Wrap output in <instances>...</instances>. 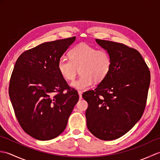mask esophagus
<instances>
[{
    "instance_id": "1",
    "label": "esophagus",
    "mask_w": 160,
    "mask_h": 160,
    "mask_svg": "<svg viewBox=\"0 0 160 160\" xmlns=\"http://www.w3.org/2000/svg\"><path fill=\"white\" fill-rule=\"evenodd\" d=\"M78 95H79V97H80V99H81L82 98V91H78Z\"/></svg>"
}]
</instances>
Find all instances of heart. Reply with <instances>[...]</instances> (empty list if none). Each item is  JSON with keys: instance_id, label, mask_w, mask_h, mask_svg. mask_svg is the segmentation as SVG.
<instances>
[{"instance_id": "1", "label": "heart", "mask_w": 160, "mask_h": 160, "mask_svg": "<svg viewBox=\"0 0 160 160\" xmlns=\"http://www.w3.org/2000/svg\"><path fill=\"white\" fill-rule=\"evenodd\" d=\"M69 59L61 58L58 70L64 79L73 80L80 69L81 76L71 84L78 89H86L94 82L100 83L109 73L112 60L110 53L87 43L75 46L69 52Z\"/></svg>"}]
</instances>
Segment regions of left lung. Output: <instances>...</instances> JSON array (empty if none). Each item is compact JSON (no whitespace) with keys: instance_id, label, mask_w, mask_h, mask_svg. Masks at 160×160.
Segmentation results:
<instances>
[{"instance_id":"1","label":"left lung","mask_w":160,"mask_h":160,"mask_svg":"<svg viewBox=\"0 0 160 160\" xmlns=\"http://www.w3.org/2000/svg\"><path fill=\"white\" fill-rule=\"evenodd\" d=\"M112 60L109 73L82 97L88 102L87 126L102 140L122 137L140 120L145 109L150 71L138 50L122 43L96 39Z\"/></svg>"}]
</instances>
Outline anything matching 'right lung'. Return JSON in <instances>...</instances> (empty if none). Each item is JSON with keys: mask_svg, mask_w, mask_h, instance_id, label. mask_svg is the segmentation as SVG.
<instances>
[{"mask_svg": "<svg viewBox=\"0 0 160 160\" xmlns=\"http://www.w3.org/2000/svg\"><path fill=\"white\" fill-rule=\"evenodd\" d=\"M76 37L42 43L17 59L9 95L16 117L26 133L49 140L65 129L79 100L58 70V62Z\"/></svg>", "mask_w": 160, "mask_h": 160, "instance_id": "obj_1", "label": "right lung"}]
</instances>
